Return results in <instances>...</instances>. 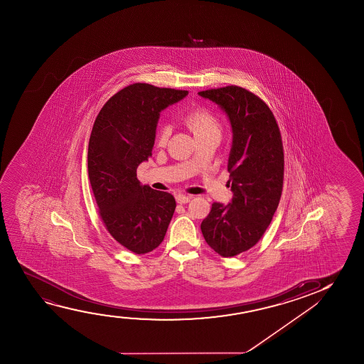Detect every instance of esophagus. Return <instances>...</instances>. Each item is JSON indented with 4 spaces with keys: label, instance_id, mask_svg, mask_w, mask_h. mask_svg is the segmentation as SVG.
Segmentation results:
<instances>
[{
    "label": "esophagus",
    "instance_id": "34e87169",
    "mask_svg": "<svg viewBox=\"0 0 364 364\" xmlns=\"http://www.w3.org/2000/svg\"><path fill=\"white\" fill-rule=\"evenodd\" d=\"M191 198H193V196H186V195H178V196H176V201H178L179 204H188Z\"/></svg>",
    "mask_w": 364,
    "mask_h": 364
}]
</instances>
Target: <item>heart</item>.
<instances>
[{
    "label": "heart",
    "mask_w": 364,
    "mask_h": 364,
    "mask_svg": "<svg viewBox=\"0 0 364 364\" xmlns=\"http://www.w3.org/2000/svg\"><path fill=\"white\" fill-rule=\"evenodd\" d=\"M185 123L193 132L195 138L210 133H220V124L215 115L204 108L193 110L185 117ZM170 128L168 125H161L156 134V144L165 145L169 139Z\"/></svg>",
    "instance_id": "heart-1"
}]
</instances>
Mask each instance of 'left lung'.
I'll return each instance as SVG.
<instances>
[{"instance_id":"left-lung-1","label":"left lung","mask_w":364,"mask_h":364,"mask_svg":"<svg viewBox=\"0 0 364 364\" xmlns=\"http://www.w3.org/2000/svg\"><path fill=\"white\" fill-rule=\"evenodd\" d=\"M198 95L229 118L232 144L228 171L232 199L214 203L201 223L215 252L232 257L251 249L271 224L284 185V146L272 112L259 97L236 85Z\"/></svg>"}]
</instances>
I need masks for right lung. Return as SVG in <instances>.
<instances>
[{"instance_id":"obj_1","label":"right lung","mask_w":364,"mask_h":364,"mask_svg":"<svg viewBox=\"0 0 364 364\" xmlns=\"http://www.w3.org/2000/svg\"><path fill=\"white\" fill-rule=\"evenodd\" d=\"M188 95L146 83L128 85L103 105L90 133L88 175L100 218L135 254L161 244L176 206L173 195L140 184L136 169L151 156L160 112Z\"/></svg>"}]
</instances>
